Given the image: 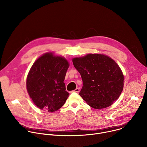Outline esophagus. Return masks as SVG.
Listing matches in <instances>:
<instances>
[{"instance_id":"34e87169","label":"esophagus","mask_w":147,"mask_h":147,"mask_svg":"<svg viewBox=\"0 0 147 147\" xmlns=\"http://www.w3.org/2000/svg\"><path fill=\"white\" fill-rule=\"evenodd\" d=\"M73 91H74V92H78L80 91V88H76Z\"/></svg>"}]
</instances>
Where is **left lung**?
I'll list each match as a JSON object with an SVG mask.
<instances>
[{"label":"left lung","instance_id":"8db88e82","mask_svg":"<svg viewBox=\"0 0 147 147\" xmlns=\"http://www.w3.org/2000/svg\"><path fill=\"white\" fill-rule=\"evenodd\" d=\"M83 86L79 95L91 107L105 108L116 100L124 86V76L116 63L100 54H88L73 59Z\"/></svg>","mask_w":147,"mask_h":147}]
</instances>
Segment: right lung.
<instances>
[{"instance_id": "right-lung-1", "label": "right lung", "mask_w": 147, "mask_h": 147, "mask_svg": "<svg viewBox=\"0 0 147 147\" xmlns=\"http://www.w3.org/2000/svg\"><path fill=\"white\" fill-rule=\"evenodd\" d=\"M69 64L60 56L47 53L39 57L31 67L27 78V89L35 105L53 112L59 109L69 94L63 82Z\"/></svg>"}]
</instances>
